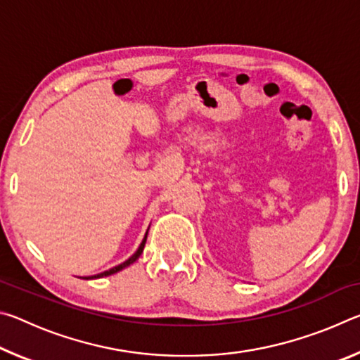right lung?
Listing matches in <instances>:
<instances>
[{
    "mask_svg": "<svg viewBox=\"0 0 360 360\" xmlns=\"http://www.w3.org/2000/svg\"><path fill=\"white\" fill-rule=\"evenodd\" d=\"M146 240H148V231H146V235H144V238H143V241H141V245H139V248H138V251L131 255L130 259H127L124 264H120V265H117V266H114V268H111V270H106V271H103V273H98V275H95V276H87V278H82V279H96V278H103V276H109V275H114V273H117V271H120V270H124V268H127V266H130L133 262H136L138 260V257L139 255L143 254V249H144V245H146Z\"/></svg>",
    "mask_w": 360,
    "mask_h": 360,
    "instance_id": "obj_1",
    "label": "right lung"
}]
</instances>
